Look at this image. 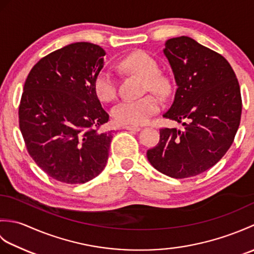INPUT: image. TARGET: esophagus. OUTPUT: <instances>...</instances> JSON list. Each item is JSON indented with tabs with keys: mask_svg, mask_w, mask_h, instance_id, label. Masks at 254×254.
Returning <instances> with one entry per match:
<instances>
[{
	"mask_svg": "<svg viewBox=\"0 0 254 254\" xmlns=\"http://www.w3.org/2000/svg\"><path fill=\"white\" fill-rule=\"evenodd\" d=\"M123 128H124V130L132 131V132H137V131L141 130V127H135V126H124Z\"/></svg>",
	"mask_w": 254,
	"mask_h": 254,
	"instance_id": "esophagus-1",
	"label": "esophagus"
}]
</instances>
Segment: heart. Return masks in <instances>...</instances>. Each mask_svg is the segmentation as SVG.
<instances>
[{
  "instance_id": "1",
  "label": "heart",
  "mask_w": 254,
  "mask_h": 254,
  "mask_svg": "<svg viewBox=\"0 0 254 254\" xmlns=\"http://www.w3.org/2000/svg\"><path fill=\"white\" fill-rule=\"evenodd\" d=\"M119 68L124 72L136 73L145 77L144 90H152L159 95H166L169 91V82L164 75L159 74L157 61L145 51H134L124 57L119 63ZM97 97L105 102L116 99L118 95V82L109 69H102L97 74L94 83ZM160 109V101L155 95H146L138 99H126L113 108L112 117L120 124L138 126Z\"/></svg>"
}]
</instances>
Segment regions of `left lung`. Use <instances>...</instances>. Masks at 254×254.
<instances>
[{"label":"left lung","mask_w":254,"mask_h":254,"mask_svg":"<svg viewBox=\"0 0 254 254\" xmlns=\"http://www.w3.org/2000/svg\"><path fill=\"white\" fill-rule=\"evenodd\" d=\"M164 53L177 84L164 117L185 128L161 127L147 158L161 174L183 179L209 169L231 146L241 118L240 86L222 55L190 37L167 40Z\"/></svg>","instance_id":"obj_1"}]
</instances>
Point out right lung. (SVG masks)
<instances>
[{
    "label": "right lung",
    "mask_w": 254,
    "mask_h": 254,
    "mask_svg": "<svg viewBox=\"0 0 254 254\" xmlns=\"http://www.w3.org/2000/svg\"><path fill=\"white\" fill-rule=\"evenodd\" d=\"M105 50L75 42L40 59L24 85L18 108L27 152L46 174L68 185L85 183L104 170L113 131L94 83Z\"/></svg>",
    "instance_id": "1"
}]
</instances>
